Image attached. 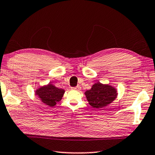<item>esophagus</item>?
Returning a JSON list of instances; mask_svg holds the SVG:
<instances>
[{
    "mask_svg": "<svg viewBox=\"0 0 155 155\" xmlns=\"http://www.w3.org/2000/svg\"><path fill=\"white\" fill-rule=\"evenodd\" d=\"M72 90H77V91H78V90H81V87H80L79 85H78V86H77V87H72Z\"/></svg>",
    "mask_w": 155,
    "mask_h": 155,
    "instance_id": "1",
    "label": "esophagus"
}]
</instances>
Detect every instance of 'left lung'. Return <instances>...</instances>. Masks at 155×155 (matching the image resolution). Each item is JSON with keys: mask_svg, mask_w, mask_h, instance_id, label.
Here are the masks:
<instances>
[{"mask_svg": "<svg viewBox=\"0 0 155 155\" xmlns=\"http://www.w3.org/2000/svg\"><path fill=\"white\" fill-rule=\"evenodd\" d=\"M89 104L94 108H102L116 98V90L111 86L98 82L85 93Z\"/></svg>", "mask_w": 155, "mask_h": 155, "instance_id": "8db88e82", "label": "left lung"}]
</instances>
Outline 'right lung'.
<instances>
[{
  "instance_id": "add662e5",
  "label": "right lung",
  "mask_w": 155,
  "mask_h": 155,
  "mask_svg": "<svg viewBox=\"0 0 155 155\" xmlns=\"http://www.w3.org/2000/svg\"><path fill=\"white\" fill-rule=\"evenodd\" d=\"M64 92V90L57 88L49 83L48 85L39 89L36 91V95L39 96L44 103L50 107H53L57 102L61 101Z\"/></svg>"
}]
</instances>
